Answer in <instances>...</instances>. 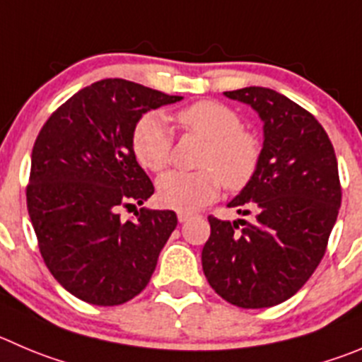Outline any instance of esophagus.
I'll list each match as a JSON object with an SVG mask.
<instances>
[{
    "label": "esophagus",
    "mask_w": 362,
    "mask_h": 362,
    "mask_svg": "<svg viewBox=\"0 0 362 362\" xmlns=\"http://www.w3.org/2000/svg\"><path fill=\"white\" fill-rule=\"evenodd\" d=\"M190 218H192V213H187V211H179V213H177V220H179V222H181V223L188 222V220H190Z\"/></svg>",
    "instance_id": "esophagus-1"
}]
</instances>
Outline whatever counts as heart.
I'll return each mask as SVG.
<instances>
[{"mask_svg": "<svg viewBox=\"0 0 362 362\" xmlns=\"http://www.w3.org/2000/svg\"><path fill=\"white\" fill-rule=\"evenodd\" d=\"M175 120L188 135L206 140L201 170H170L158 179V199L177 211H195L209 204L222 185L238 192L250 183L261 160V142L243 129L242 117L216 101H199L179 110ZM133 153L144 168L160 172L170 163L174 133L160 113H147L133 132Z\"/></svg>", "mask_w": 362, "mask_h": 362, "instance_id": "obj_1", "label": "heart"}]
</instances>
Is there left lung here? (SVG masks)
Instances as JSON below:
<instances>
[{"label":"left lung","mask_w":362,"mask_h":362,"mask_svg":"<svg viewBox=\"0 0 362 362\" xmlns=\"http://www.w3.org/2000/svg\"><path fill=\"white\" fill-rule=\"evenodd\" d=\"M263 120L259 167L227 204L247 220L208 216L202 249L209 286L243 309L272 308L293 297L325 254L341 206L338 160L322 124L272 88L223 92Z\"/></svg>","instance_id":"left-lung-1"}]
</instances>
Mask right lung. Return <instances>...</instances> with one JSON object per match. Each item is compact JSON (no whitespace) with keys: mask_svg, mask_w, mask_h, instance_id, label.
<instances>
[{"mask_svg":"<svg viewBox=\"0 0 362 362\" xmlns=\"http://www.w3.org/2000/svg\"><path fill=\"white\" fill-rule=\"evenodd\" d=\"M181 99L110 78L76 92L40 129L26 188L30 220L46 267L80 300L119 305L151 281L177 216L142 208L122 222L119 211L154 194L133 153L136 122Z\"/></svg>","mask_w":362,"mask_h":362,"instance_id":"add662e5","label":"right lung"}]
</instances>
